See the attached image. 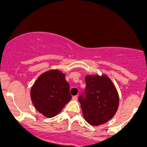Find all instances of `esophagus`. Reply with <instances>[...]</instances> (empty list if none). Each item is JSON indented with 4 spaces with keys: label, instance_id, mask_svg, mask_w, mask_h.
I'll list each match as a JSON object with an SVG mask.
<instances>
[{
    "label": "esophagus",
    "instance_id": "obj_1",
    "mask_svg": "<svg viewBox=\"0 0 147 147\" xmlns=\"http://www.w3.org/2000/svg\"><path fill=\"white\" fill-rule=\"evenodd\" d=\"M77 99H78V97H77V95H76V96H73V97H72V99H73V100L77 101Z\"/></svg>",
    "mask_w": 147,
    "mask_h": 147
}]
</instances>
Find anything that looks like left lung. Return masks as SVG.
Segmentation results:
<instances>
[{
  "instance_id": "8db88e82",
  "label": "left lung",
  "mask_w": 147,
  "mask_h": 147,
  "mask_svg": "<svg viewBox=\"0 0 147 147\" xmlns=\"http://www.w3.org/2000/svg\"><path fill=\"white\" fill-rule=\"evenodd\" d=\"M85 81V97H79L83 116L90 125H102L117 112L119 107L117 88L106 74L87 75Z\"/></svg>"
}]
</instances>
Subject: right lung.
Returning <instances> with one entry per match:
<instances>
[{
  "label": "right lung",
  "mask_w": 147,
  "mask_h": 147,
  "mask_svg": "<svg viewBox=\"0 0 147 147\" xmlns=\"http://www.w3.org/2000/svg\"><path fill=\"white\" fill-rule=\"evenodd\" d=\"M30 97L35 109L43 116L57 115L72 98L65 74L57 69L42 73L31 88Z\"/></svg>",
  "instance_id": "obj_1"
}]
</instances>
